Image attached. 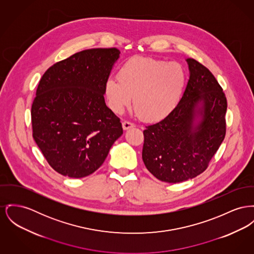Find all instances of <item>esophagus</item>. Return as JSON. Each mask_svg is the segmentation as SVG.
Segmentation results:
<instances>
[{
    "instance_id": "34e87169",
    "label": "esophagus",
    "mask_w": 254,
    "mask_h": 254,
    "mask_svg": "<svg viewBox=\"0 0 254 254\" xmlns=\"http://www.w3.org/2000/svg\"><path fill=\"white\" fill-rule=\"evenodd\" d=\"M134 127V124H132V123H130V122H127V121H124V122H123V128H124L125 130L129 129V128Z\"/></svg>"
}]
</instances>
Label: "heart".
<instances>
[{
	"label": "heart",
	"mask_w": 254,
	"mask_h": 254,
	"mask_svg": "<svg viewBox=\"0 0 254 254\" xmlns=\"http://www.w3.org/2000/svg\"><path fill=\"white\" fill-rule=\"evenodd\" d=\"M186 83L183 68L175 62L135 56L120 68L118 78L106 80L107 105L122 113L131 105L141 119L156 122L164 119L177 106Z\"/></svg>",
	"instance_id": "1"
}]
</instances>
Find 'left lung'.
Instances as JSON below:
<instances>
[{
	"mask_svg": "<svg viewBox=\"0 0 254 254\" xmlns=\"http://www.w3.org/2000/svg\"><path fill=\"white\" fill-rule=\"evenodd\" d=\"M190 76L174 110L146 127L142 158L155 178L179 183L203 173L224 141L226 98L208 69L186 60Z\"/></svg>",
	"mask_w": 254,
	"mask_h": 254,
	"instance_id": "left-lung-1",
	"label": "left lung"
}]
</instances>
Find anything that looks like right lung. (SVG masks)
I'll return each mask as SVG.
<instances>
[{
    "instance_id": "add662e5",
    "label": "right lung",
    "mask_w": 254,
    "mask_h": 254,
    "mask_svg": "<svg viewBox=\"0 0 254 254\" xmlns=\"http://www.w3.org/2000/svg\"><path fill=\"white\" fill-rule=\"evenodd\" d=\"M116 48L78 52L42 75L31 106L32 136L50 166L80 179L97 171L123 134L105 102V86L118 60Z\"/></svg>"
}]
</instances>
